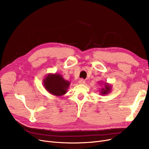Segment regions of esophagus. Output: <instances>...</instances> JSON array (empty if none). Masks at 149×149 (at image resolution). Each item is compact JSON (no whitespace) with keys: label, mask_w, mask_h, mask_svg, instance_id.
Returning <instances> with one entry per match:
<instances>
[{"label":"esophagus","mask_w":149,"mask_h":149,"mask_svg":"<svg viewBox=\"0 0 149 149\" xmlns=\"http://www.w3.org/2000/svg\"><path fill=\"white\" fill-rule=\"evenodd\" d=\"M79 84H84L85 83V81H84V79H80V80H79Z\"/></svg>","instance_id":"obj_1"}]
</instances>
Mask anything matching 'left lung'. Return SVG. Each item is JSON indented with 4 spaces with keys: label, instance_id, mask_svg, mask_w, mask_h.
Masks as SVG:
<instances>
[{
    "label": "left lung",
    "instance_id": "1",
    "mask_svg": "<svg viewBox=\"0 0 149 149\" xmlns=\"http://www.w3.org/2000/svg\"><path fill=\"white\" fill-rule=\"evenodd\" d=\"M100 84L103 83H100ZM112 85L111 84L109 83H104V86L103 88H101V89H100V95H107V94H109V93H110L112 91Z\"/></svg>",
    "mask_w": 149,
    "mask_h": 149
}]
</instances>
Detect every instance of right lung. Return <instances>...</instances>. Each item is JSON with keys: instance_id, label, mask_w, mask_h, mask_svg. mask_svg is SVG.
<instances>
[{"instance_id": "right-lung-1", "label": "right lung", "mask_w": 149, "mask_h": 149, "mask_svg": "<svg viewBox=\"0 0 149 149\" xmlns=\"http://www.w3.org/2000/svg\"><path fill=\"white\" fill-rule=\"evenodd\" d=\"M43 84L45 89L51 94L60 97L66 93L70 83L65 80L59 74L49 73L44 78Z\"/></svg>"}]
</instances>
